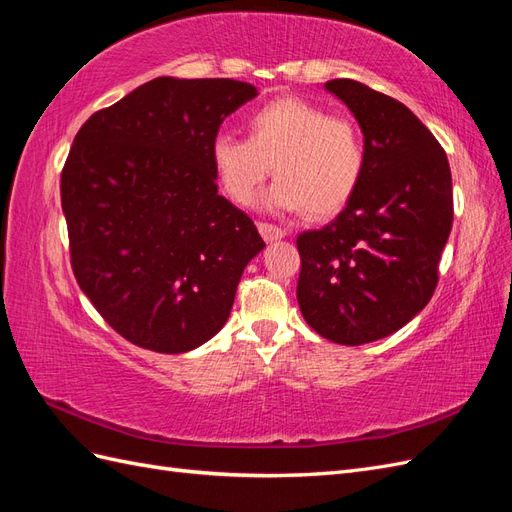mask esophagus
<instances>
[{"mask_svg": "<svg viewBox=\"0 0 512 512\" xmlns=\"http://www.w3.org/2000/svg\"><path fill=\"white\" fill-rule=\"evenodd\" d=\"M258 230H260V235H262V239H265V241H277V239L286 237V230L284 228L267 224V222H258Z\"/></svg>", "mask_w": 512, "mask_h": 512, "instance_id": "34e87169", "label": "esophagus"}]
</instances>
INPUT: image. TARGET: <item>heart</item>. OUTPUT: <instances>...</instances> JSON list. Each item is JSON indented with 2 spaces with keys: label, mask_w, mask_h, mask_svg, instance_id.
<instances>
[{
  "label": "heart",
  "mask_w": 512,
  "mask_h": 512,
  "mask_svg": "<svg viewBox=\"0 0 512 512\" xmlns=\"http://www.w3.org/2000/svg\"><path fill=\"white\" fill-rule=\"evenodd\" d=\"M211 162L232 203L252 205L273 164L277 181L267 207L331 218L361 188L367 149L354 121L290 96L256 108L247 117V138L215 136Z\"/></svg>",
  "instance_id": "heart-1"
}]
</instances>
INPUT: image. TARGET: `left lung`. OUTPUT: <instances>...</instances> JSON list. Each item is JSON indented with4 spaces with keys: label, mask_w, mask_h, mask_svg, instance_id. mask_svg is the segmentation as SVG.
Returning a JSON list of instances; mask_svg holds the SVG:
<instances>
[{
    "label": "left lung",
    "mask_w": 512,
    "mask_h": 512,
    "mask_svg": "<svg viewBox=\"0 0 512 512\" xmlns=\"http://www.w3.org/2000/svg\"><path fill=\"white\" fill-rule=\"evenodd\" d=\"M324 87L359 121L367 166L344 211L297 237V299L318 335L361 346L429 303L453 226V179L436 136L406 104L352 79Z\"/></svg>",
    "instance_id": "1"
}]
</instances>
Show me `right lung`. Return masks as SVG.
I'll return each instance as SVG.
<instances>
[{
	"label": "right lung",
	"mask_w": 512,
	"mask_h": 512,
	"mask_svg": "<svg viewBox=\"0 0 512 512\" xmlns=\"http://www.w3.org/2000/svg\"><path fill=\"white\" fill-rule=\"evenodd\" d=\"M258 96L232 79L160 76L91 115L61 170L70 262L100 316L162 354L218 333L265 241L218 194L211 141Z\"/></svg>",
	"instance_id": "right-lung-1"
}]
</instances>
